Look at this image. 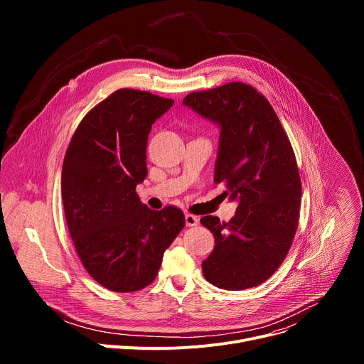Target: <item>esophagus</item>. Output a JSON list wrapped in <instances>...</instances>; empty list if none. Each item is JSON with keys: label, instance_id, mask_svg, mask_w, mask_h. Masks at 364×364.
<instances>
[{"label": "esophagus", "instance_id": "esophagus-1", "mask_svg": "<svg viewBox=\"0 0 364 364\" xmlns=\"http://www.w3.org/2000/svg\"><path fill=\"white\" fill-rule=\"evenodd\" d=\"M186 225H187L188 228H191V226H197V225H198V218H197V216H194V215L187 213V215H186Z\"/></svg>", "mask_w": 364, "mask_h": 364}]
</instances>
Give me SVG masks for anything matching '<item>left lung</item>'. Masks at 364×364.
<instances>
[{
    "instance_id": "left-lung-1",
    "label": "left lung",
    "mask_w": 364,
    "mask_h": 364,
    "mask_svg": "<svg viewBox=\"0 0 364 364\" xmlns=\"http://www.w3.org/2000/svg\"><path fill=\"white\" fill-rule=\"evenodd\" d=\"M183 103L219 124L215 183L239 200L229 222L200 219L216 243L203 275L222 289L256 287L281 267L298 228L301 178L292 145L268 99L250 85L193 92Z\"/></svg>"
}]
</instances>
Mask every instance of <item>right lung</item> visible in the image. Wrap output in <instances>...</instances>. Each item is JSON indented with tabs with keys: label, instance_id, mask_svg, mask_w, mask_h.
<instances>
[{
	"label": "right lung",
	"instance_id": "1",
	"mask_svg": "<svg viewBox=\"0 0 364 364\" xmlns=\"http://www.w3.org/2000/svg\"><path fill=\"white\" fill-rule=\"evenodd\" d=\"M173 103L118 89L86 114L65 154L62 198L75 249L87 274L115 292L149 285L186 225L178 207L151 210L135 191L146 177L151 127Z\"/></svg>",
	"mask_w": 364,
	"mask_h": 364
}]
</instances>
